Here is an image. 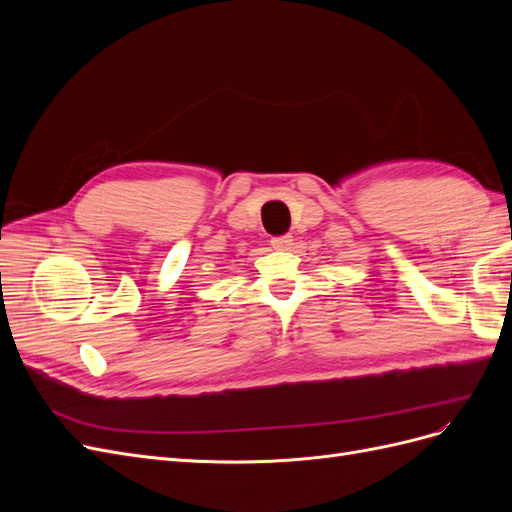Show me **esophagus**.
<instances>
[{"instance_id":"1","label":"esophagus","mask_w":512,"mask_h":512,"mask_svg":"<svg viewBox=\"0 0 512 512\" xmlns=\"http://www.w3.org/2000/svg\"><path fill=\"white\" fill-rule=\"evenodd\" d=\"M271 245H273V250H290V245H292V237H290V235L273 237V239H271Z\"/></svg>"}]
</instances>
